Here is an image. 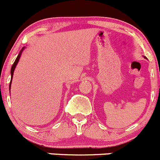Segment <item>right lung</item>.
I'll return each instance as SVG.
<instances>
[{
  "mask_svg": "<svg viewBox=\"0 0 160 160\" xmlns=\"http://www.w3.org/2000/svg\"><path fill=\"white\" fill-rule=\"evenodd\" d=\"M23 49H24V48H22V50H21V52H20V53H19V54H18V56L17 57V58H16V60H15L14 63H13V65H12V67H11V82H10V86H9V88H11V80H12V77H13V71H14V69H15V67H16L17 64H18V61H19V59H20V58H21V53H22V52H23Z\"/></svg>",
  "mask_w": 160,
  "mask_h": 160,
  "instance_id": "add662e5",
  "label": "right lung"
}]
</instances>
